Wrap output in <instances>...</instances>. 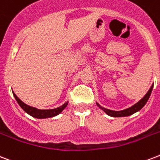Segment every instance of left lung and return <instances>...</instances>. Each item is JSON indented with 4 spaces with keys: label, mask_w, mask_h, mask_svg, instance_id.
Listing matches in <instances>:
<instances>
[{
    "label": "left lung",
    "mask_w": 160,
    "mask_h": 160,
    "mask_svg": "<svg viewBox=\"0 0 160 160\" xmlns=\"http://www.w3.org/2000/svg\"><path fill=\"white\" fill-rule=\"evenodd\" d=\"M153 85H152V86L150 87V89L148 90V91L147 92V94L145 95L142 99L140 100L139 102H137L136 104H134L132 107H129V108H127L125 110H122V111H112V110L107 109V108H104L102 107V106H100L97 102H96V105L102 110L104 111L105 112L107 113V115L110 116V117H113V118H121V117H128V116L132 115L133 113L137 112L139 110H141L142 107H144L145 104L148 102V98L151 95V92H152V90H153Z\"/></svg>",
    "instance_id": "8db88e82"
}]
</instances>
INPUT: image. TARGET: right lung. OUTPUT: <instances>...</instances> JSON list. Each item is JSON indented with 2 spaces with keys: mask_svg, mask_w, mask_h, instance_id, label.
I'll return each instance as SVG.
<instances>
[{
  "mask_svg": "<svg viewBox=\"0 0 160 160\" xmlns=\"http://www.w3.org/2000/svg\"><path fill=\"white\" fill-rule=\"evenodd\" d=\"M13 93V96L15 97L16 101L18 102V103L19 104L22 108L23 109L24 112H26L28 114H29L32 117H33L35 118H38V119H42V118H53V117H55V116L58 115L59 113L62 112V111L67 107L68 105V102H65L64 105H62L61 107H57V108H54V109H49V110H39L37 109L35 107H30L28 105L25 104L24 102H22L19 98H18L17 95H16L14 92Z\"/></svg>",
  "mask_w": 160,
  "mask_h": 160,
  "instance_id": "1",
  "label": "right lung"
}]
</instances>
